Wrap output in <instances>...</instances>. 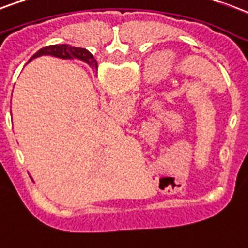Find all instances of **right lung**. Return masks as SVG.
I'll return each mask as SVG.
<instances>
[{
  "label": "right lung",
  "mask_w": 248,
  "mask_h": 248,
  "mask_svg": "<svg viewBox=\"0 0 248 248\" xmlns=\"http://www.w3.org/2000/svg\"><path fill=\"white\" fill-rule=\"evenodd\" d=\"M42 55H51V56H56V58L62 59H80V60L87 62L94 69L97 68V62L93 58V55L88 49L80 48V47H72V46L68 45L47 46V47H43L42 49H39L35 55H32V58L30 60L38 58V56H42Z\"/></svg>",
  "instance_id": "1"
}]
</instances>
